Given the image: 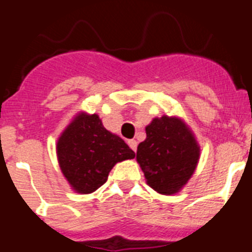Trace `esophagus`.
Instances as JSON below:
<instances>
[{
    "label": "esophagus",
    "instance_id": "1",
    "mask_svg": "<svg viewBox=\"0 0 252 252\" xmlns=\"http://www.w3.org/2000/svg\"><path fill=\"white\" fill-rule=\"evenodd\" d=\"M127 144H128V146H130V148L132 149L133 151H136V148H137V142H136V140H128Z\"/></svg>",
    "mask_w": 252,
    "mask_h": 252
}]
</instances>
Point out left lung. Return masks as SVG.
<instances>
[{"label":"left lung","instance_id":"left-lung-1","mask_svg":"<svg viewBox=\"0 0 252 252\" xmlns=\"http://www.w3.org/2000/svg\"><path fill=\"white\" fill-rule=\"evenodd\" d=\"M149 186L160 194H174L192 177L199 146L183 121L162 116L146 126V139L136 153Z\"/></svg>","mask_w":252,"mask_h":252}]
</instances>
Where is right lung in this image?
Listing matches in <instances>:
<instances>
[{
	"label": "right lung",
	"mask_w": 252,
	"mask_h": 252,
	"mask_svg": "<svg viewBox=\"0 0 252 252\" xmlns=\"http://www.w3.org/2000/svg\"><path fill=\"white\" fill-rule=\"evenodd\" d=\"M59 165L78 193H92L107 182L116 162L135 153L121 137L107 131L97 115H79L60 136Z\"/></svg>",
	"instance_id": "1"
}]
</instances>
